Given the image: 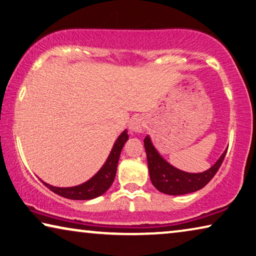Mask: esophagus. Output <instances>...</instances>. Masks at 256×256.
Instances as JSON below:
<instances>
[{"mask_svg": "<svg viewBox=\"0 0 256 256\" xmlns=\"http://www.w3.org/2000/svg\"><path fill=\"white\" fill-rule=\"evenodd\" d=\"M144 126V120H141L140 117L132 118L131 122H130V124H128V128H130V131H131L132 133H140V132H142Z\"/></svg>", "mask_w": 256, "mask_h": 256, "instance_id": "34e87169", "label": "esophagus"}]
</instances>
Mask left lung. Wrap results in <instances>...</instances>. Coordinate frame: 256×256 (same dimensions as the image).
Returning <instances> with one entry per match:
<instances>
[{
	"label": "left lung",
	"mask_w": 256,
	"mask_h": 256,
	"mask_svg": "<svg viewBox=\"0 0 256 256\" xmlns=\"http://www.w3.org/2000/svg\"><path fill=\"white\" fill-rule=\"evenodd\" d=\"M144 144L152 185L160 192L169 194V196H182V194L192 193L204 188L222 166L228 150L223 152L218 161L210 169L200 174H190L169 164L152 146L150 136L144 138Z\"/></svg>",
	"instance_id": "8db88e82"
}]
</instances>
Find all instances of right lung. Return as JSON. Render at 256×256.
Returning a JSON list of instances; mask_svg holds the SVG:
<instances>
[{
	"label": "right lung",
	"instance_id": "obj_1",
	"mask_svg": "<svg viewBox=\"0 0 256 256\" xmlns=\"http://www.w3.org/2000/svg\"><path fill=\"white\" fill-rule=\"evenodd\" d=\"M128 139V131L125 130L117 138L104 166L98 171L96 174H94L90 180L84 182V184L74 186V188H55V186L49 185L47 182H42L54 193L71 200H90L102 196V194L108 190V188L112 184L114 179H115L122 148H123Z\"/></svg>",
	"mask_w": 256,
	"mask_h": 256
}]
</instances>
